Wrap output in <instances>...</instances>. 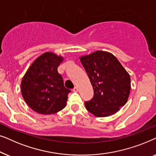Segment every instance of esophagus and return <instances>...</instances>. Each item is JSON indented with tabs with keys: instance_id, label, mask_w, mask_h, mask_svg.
<instances>
[{
	"instance_id": "esophagus-1",
	"label": "esophagus",
	"mask_w": 156,
	"mask_h": 156,
	"mask_svg": "<svg viewBox=\"0 0 156 156\" xmlns=\"http://www.w3.org/2000/svg\"><path fill=\"white\" fill-rule=\"evenodd\" d=\"M78 90H79V88H78L77 87H74V88L73 89V91H74V92H77Z\"/></svg>"
}]
</instances>
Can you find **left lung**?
<instances>
[{
	"mask_svg": "<svg viewBox=\"0 0 156 156\" xmlns=\"http://www.w3.org/2000/svg\"><path fill=\"white\" fill-rule=\"evenodd\" d=\"M94 89V97L85 101L89 112L106 117L119 112L126 104L131 77L118 59L106 51H96L80 57Z\"/></svg>",
	"mask_w": 156,
	"mask_h": 156,
	"instance_id": "8db88e82",
	"label": "left lung"
}]
</instances>
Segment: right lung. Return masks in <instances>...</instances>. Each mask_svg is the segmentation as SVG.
Here are the masks:
<instances>
[{"label":"right lung","mask_w":156,"mask_h":156,"mask_svg":"<svg viewBox=\"0 0 156 156\" xmlns=\"http://www.w3.org/2000/svg\"><path fill=\"white\" fill-rule=\"evenodd\" d=\"M63 57L47 52L35 59L21 82V92L26 104L40 114H53L65 107L69 89L64 86L57 67Z\"/></svg>","instance_id":"1"}]
</instances>
